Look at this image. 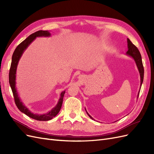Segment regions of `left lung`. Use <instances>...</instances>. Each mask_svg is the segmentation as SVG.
<instances>
[{
    "label": "left lung",
    "instance_id": "1",
    "mask_svg": "<svg viewBox=\"0 0 154 154\" xmlns=\"http://www.w3.org/2000/svg\"><path fill=\"white\" fill-rule=\"evenodd\" d=\"M127 45H128V51L126 53V54L129 56V57H132L134 60L135 62H136V64L137 66V67L138 69V71L139 72V74H140V78H141V84L140 85L141 86L143 82V78H144V67L143 66V62H142V58H141V55L140 54V52H139L138 49L137 47H136L132 43V42L130 41L128 38H127ZM141 89V87H140ZM139 94V92L138 93L137 95V98ZM85 111L88 116L92 119H94L93 118H92L91 116L88 114V113L87 112L86 109Z\"/></svg>",
    "mask_w": 154,
    "mask_h": 154
}]
</instances>
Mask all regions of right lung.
<instances>
[{
  "mask_svg": "<svg viewBox=\"0 0 154 154\" xmlns=\"http://www.w3.org/2000/svg\"><path fill=\"white\" fill-rule=\"evenodd\" d=\"M50 36L51 33L49 31L40 30L31 34L27 37L26 39L22 42L17 46L13 54L11 67L10 69V73H9V82H10V87L11 88L13 94L14 96V99H15V104L18 107V109H19V110L21 111L22 112L24 113L26 115L29 116V118L38 121H49L53 118L55 117V116L58 114L60 109H61L63 103V98L66 91H63V92H62L61 94H60V97L58 100V103L54 108H53L49 112H48L44 114H38L32 113L31 111H30L24 105V103H22V101H21L20 99V97L18 96V94L16 88L17 69L18 62H19L22 54L24 53L25 50L32 43V42H33V40H35L36 37H49Z\"/></svg>",
  "mask_w": 154,
  "mask_h": 154,
  "instance_id": "1",
  "label": "right lung"
}]
</instances>
